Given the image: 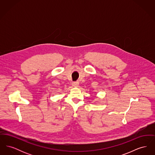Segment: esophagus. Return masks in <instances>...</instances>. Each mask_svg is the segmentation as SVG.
<instances>
[{"instance_id": "1", "label": "esophagus", "mask_w": 155, "mask_h": 155, "mask_svg": "<svg viewBox=\"0 0 155 155\" xmlns=\"http://www.w3.org/2000/svg\"><path fill=\"white\" fill-rule=\"evenodd\" d=\"M72 84H73V85L74 87H78V85H79V82L78 81H74V82H73Z\"/></svg>"}]
</instances>
